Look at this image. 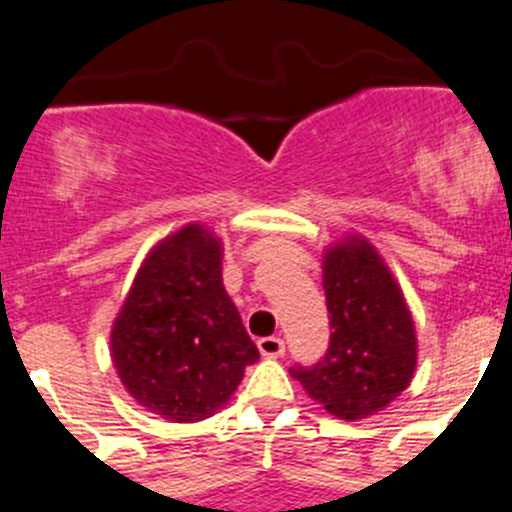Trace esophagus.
<instances>
[{
  "label": "esophagus",
  "instance_id": "esophagus-1",
  "mask_svg": "<svg viewBox=\"0 0 512 512\" xmlns=\"http://www.w3.org/2000/svg\"><path fill=\"white\" fill-rule=\"evenodd\" d=\"M257 347H260V352L265 357H280L282 352H285L282 337H260V340H257Z\"/></svg>",
  "mask_w": 512,
  "mask_h": 512
}]
</instances>
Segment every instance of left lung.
<instances>
[{"mask_svg": "<svg viewBox=\"0 0 512 512\" xmlns=\"http://www.w3.org/2000/svg\"><path fill=\"white\" fill-rule=\"evenodd\" d=\"M330 345L315 365L290 367L310 398L342 420L393 403L413 380L418 340L405 297L375 247L350 237L325 252L322 267Z\"/></svg>", "mask_w": 512, "mask_h": 512, "instance_id": "1", "label": "left lung"}]
</instances>
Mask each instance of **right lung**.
<instances>
[{
    "instance_id": "1",
    "label": "right lung",
    "mask_w": 512,
    "mask_h": 512,
    "mask_svg": "<svg viewBox=\"0 0 512 512\" xmlns=\"http://www.w3.org/2000/svg\"><path fill=\"white\" fill-rule=\"evenodd\" d=\"M260 357L222 285V245L202 225L165 237L142 262L112 327L119 380L172 423L215 415Z\"/></svg>"
}]
</instances>
